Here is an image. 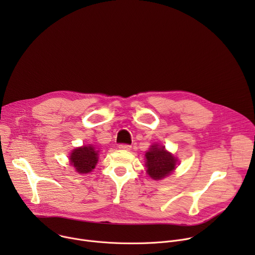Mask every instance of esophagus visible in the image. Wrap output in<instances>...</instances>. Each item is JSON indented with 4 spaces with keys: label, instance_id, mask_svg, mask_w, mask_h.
<instances>
[{
    "label": "esophagus",
    "instance_id": "1",
    "mask_svg": "<svg viewBox=\"0 0 255 255\" xmlns=\"http://www.w3.org/2000/svg\"><path fill=\"white\" fill-rule=\"evenodd\" d=\"M119 148L122 149V150H129V149L131 148V146H130L129 144H124V143H122V144L119 145Z\"/></svg>",
    "mask_w": 255,
    "mask_h": 255
}]
</instances>
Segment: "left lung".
Instances as JSON below:
<instances>
[{"mask_svg": "<svg viewBox=\"0 0 255 255\" xmlns=\"http://www.w3.org/2000/svg\"><path fill=\"white\" fill-rule=\"evenodd\" d=\"M147 173L153 179H161L169 175L176 166V158L164 149V146L153 145L145 153Z\"/></svg>", "mask_w": 255, "mask_h": 255, "instance_id": "8db88e82", "label": "left lung"}]
</instances>
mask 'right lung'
<instances>
[{
    "label": "right lung",
    "instance_id": "right-lung-1",
    "mask_svg": "<svg viewBox=\"0 0 255 255\" xmlns=\"http://www.w3.org/2000/svg\"><path fill=\"white\" fill-rule=\"evenodd\" d=\"M70 164L79 173H88L92 171L98 162V151L92 146H83L76 148L69 157Z\"/></svg>",
    "mask_w": 255,
    "mask_h": 255
}]
</instances>
